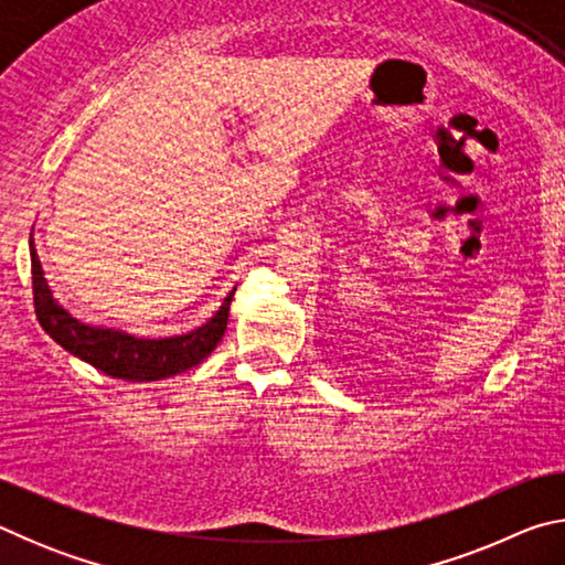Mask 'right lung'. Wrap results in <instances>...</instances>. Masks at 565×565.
<instances>
[{
    "label": "right lung",
    "instance_id": "add662e5",
    "mask_svg": "<svg viewBox=\"0 0 565 565\" xmlns=\"http://www.w3.org/2000/svg\"><path fill=\"white\" fill-rule=\"evenodd\" d=\"M32 254V294L36 321L50 337L74 356L92 363L102 374L124 381H161L177 376L196 363H202L209 353L222 341L228 321V294L222 309L209 319L204 327L171 339H134L129 333L117 329H94L87 323L72 319L60 303L52 299L50 286L44 281L42 264L36 259L34 244L30 242Z\"/></svg>",
    "mask_w": 565,
    "mask_h": 565
}]
</instances>
